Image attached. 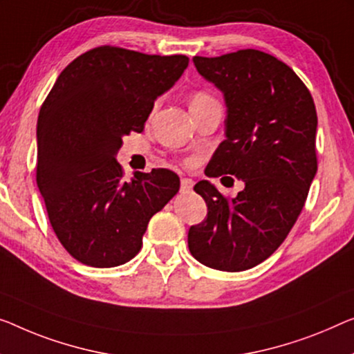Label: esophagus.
<instances>
[{"label": "esophagus", "instance_id": "esophagus-1", "mask_svg": "<svg viewBox=\"0 0 354 354\" xmlns=\"http://www.w3.org/2000/svg\"><path fill=\"white\" fill-rule=\"evenodd\" d=\"M194 187V181L191 178H181V191L189 192Z\"/></svg>", "mask_w": 354, "mask_h": 354}]
</instances>
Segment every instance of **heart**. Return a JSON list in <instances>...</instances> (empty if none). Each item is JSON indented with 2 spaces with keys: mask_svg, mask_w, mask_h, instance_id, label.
Masks as SVG:
<instances>
[{
  "mask_svg": "<svg viewBox=\"0 0 354 354\" xmlns=\"http://www.w3.org/2000/svg\"><path fill=\"white\" fill-rule=\"evenodd\" d=\"M209 100H214L209 93L195 92L191 97V106H195V104H200V103H207V102H209Z\"/></svg>",
  "mask_w": 354,
  "mask_h": 354,
  "instance_id": "b5f03b06",
  "label": "heart"
}]
</instances>
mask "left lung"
<instances>
[{
  "mask_svg": "<svg viewBox=\"0 0 354 354\" xmlns=\"http://www.w3.org/2000/svg\"><path fill=\"white\" fill-rule=\"evenodd\" d=\"M194 65L227 106L208 176H235L245 189L227 198L208 181L195 184L208 214L189 229V251L216 270H248L278 250L304 208L318 170V115L307 86L266 52L194 57Z\"/></svg>",
  "mask_w": 354,
  "mask_h": 354,
  "instance_id": "obj_1",
  "label": "left lung"
}]
</instances>
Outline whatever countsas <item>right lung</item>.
<instances>
[{
  "label": "right lung",
  "mask_w": 354,
  "mask_h": 354,
  "mask_svg": "<svg viewBox=\"0 0 354 354\" xmlns=\"http://www.w3.org/2000/svg\"><path fill=\"white\" fill-rule=\"evenodd\" d=\"M189 65L186 55H147L100 46L60 73L42 103L36 183L57 239L91 267L122 266L138 254L147 223L179 191L167 168L125 181L115 154L141 133L154 102Z\"/></svg>",
  "instance_id": "add662e5"
}]
</instances>
